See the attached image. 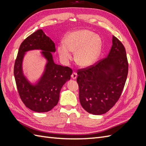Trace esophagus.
Returning a JSON list of instances; mask_svg holds the SVG:
<instances>
[{
    "label": "esophagus",
    "instance_id": "esophagus-1",
    "mask_svg": "<svg viewBox=\"0 0 146 146\" xmlns=\"http://www.w3.org/2000/svg\"><path fill=\"white\" fill-rule=\"evenodd\" d=\"M77 77V73L75 72H73L72 74H71V77H72V78H73V79H76Z\"/></svg>",
    "mask_w": 146,
    "mask_h": 146
}]
</instances>
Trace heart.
<instances>
[{
  "mask_svg": "<svg viewBox=\"0 0 146 146\" xmlns=\"http://www.w3.org/2000/svg\"><path fill=\"white\" fill-rule=\"evenodd\" d=\"M102 47L99 35L88 30H80L69 33L63 40V46L58 47V55L64 61L71 59L70 52H76L75 60L82 67L93 63L99 55Z\"/></svg>",
  "mask_w": 146,
  "mask_h": 146,
  "instance_id": "1",
  "label": "heart"
}]
</instances>
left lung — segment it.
I'll use <instances>...</instances> for the list:
<instances>
[{
  "label": "left lung",
  "instance_id": "left-lung-1",
  "mask_svg": "<svg viewBox=\"0 0 146 146\" xmlns=\"http://www.w3.org/2000/svg\"><path fill=\"white\" fill-rule=\"evenodd\" d=\"M129 71L125 48L113 36V45L106 58L78 69L77 82L82 107L93 114H102L120 98Z\"/></svg>",
  "mask_w": 146,
  "mask_h": 146
}]
</instances>
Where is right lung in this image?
Listing matches in <instances>:
<instances>
[{
	"mask_svg": "<svg viewBox=\"0 0 146 146\" xmlns=\"http://www.w3.org/2000/svg\"><path fill=\"white\" fill-rule=\"evenodd\" d=\"M41 49L48 61L45 72L36 86H31L23 76L21 61L25 51ZM55 43L40 29L30 35L21 43L15 60L14 75L17 91L24 104L32 111H50L58 102L61 88L70 80L72 70L68 66L56 64L51 52H55Z\"/></svg>",
	"mask_w": 146,
	"mask_h": 146,
	"instance_id": "right-lung-1",
	"label": "right lung"
}]
</instances>
